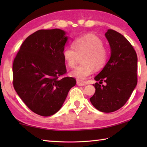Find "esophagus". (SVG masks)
Returning a JSON list of instances; mask_svg holds the SVG:
<instances>
[{
    "mask_svg": "<svg viewBox=\"0 0 147 147\" xmlns=\"http://www.w3.org/2000/svg\"><path fill=\"white\" fill-rule=\"evenodd\" d=\"M76 84H77V85H78V86H86L85 84L82 83V82H79V81H77L76 82Z\"/></svg>",
    "mask_w": 147,
    "mask_h": 147,
    "instance_id": "1",
    "label": "esophagus"
}]
</instances>
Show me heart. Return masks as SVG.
<instances>
[{"mask_svg":"<svg viewBox=\"0 0 147 147\" xmlns=\"http://www.w3.org/2000/svg\"><path fill=\"white\" fill-rule=\"evenodd\" d=\"M73 47H65L63 57L70 67L75 65L78 56L85 54L82 59L83 64L76 67L70 73V75L79 82H85L94 71L100 70L105 65L108 58L107 49L103 46L101 39L94 34H87L76 39Z\"/></svg>","mask_w":147,"mask_h":147,"instance_id":"b5f03b06","label":"heart"}]
</instances>
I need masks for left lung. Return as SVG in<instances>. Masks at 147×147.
Masks as SVG:
<instances>
[{
  "mask_svg": "<svg viewBox=\"0 0 147 147\" xmlns=\"http://www.w3.org/2000/svg\"><path fill=\"white\" fill-rule=\"evenodd\" d=\"M111 55L102 70L94 77L95 93L90 98L93 106L104 113L123 107L136 88L138 56L135 50L123 35L108 29L105 34ZM104 81L107 84L100 85Z\"/></svg>",
  "mask_w": 147,
  "mask_h": 147,
  "instance_id": "left-lung-1",
  "label": "left lung"
}]
</instances>
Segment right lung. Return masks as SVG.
<instances>
[{
  "label": "right lung",
  "instance_id": "add662e5",
  "mask_svg": "<svg viewBox=\"0 0 147 147\" xmlns=\"http://www.w3.org/2000/svg\"><path fill=\"white\" fill-rule=\"evenodd\" d=\"M60 29L39 30L21 45L13 63V87L17 93L38 115L48 117L60 109L68 93L76 85L66 73L63 57L69 37Z\"/></svg>",
  "mask_w": 147,
  "mask_h": 147
}]
</instances>
